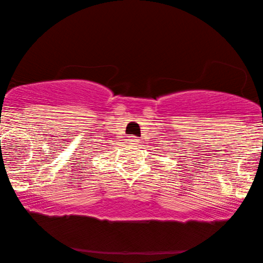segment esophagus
Returning <instances> with one entry per match:
<instances>
[{
    "label": "esophagus",
    "mask_w": 263,
    "mask_h": 263,
    "mask_svg": "<svg viewBox=\"0 0 263 263\" xmlns=\"http://www.w3.org/2000/svg\"><path fill=\"white\" fill-rule=\"evenodd\" d=\"M139 141L140 140L138 138H135V136H130V138L128 139V142L130 144V146H138Z\"/></svg>",
    "instance_id": "1"
}]
</instances>
